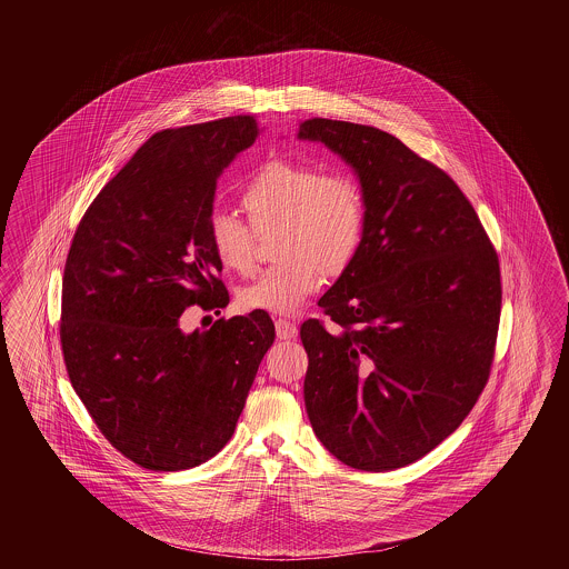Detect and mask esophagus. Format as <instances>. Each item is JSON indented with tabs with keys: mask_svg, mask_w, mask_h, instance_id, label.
<instances>
[{
	"mask_svg": "<svg viewBox=\"0 0 569 569\" xmlns=\"http://www.w3.org/2000/svg\"><path fill=\"white\" fill-rule=\"evenodd\" d=\"M276 331L279 340H292L298 336V328L293 326L292 321H286V319H277Z\"/></svg>",
	"mask_w": 569,
	"mask_h": 569,
	"instance_id": "34e87169",
	"label": "esophagus"
}]
</instances>
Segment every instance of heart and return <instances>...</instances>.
<instances>
[{
    "mask_svg": "<svg viewBox=\"0 0 569 569\" xmlns=\"http://www.w3.org/2000/svg\"><path fill=\"white\" fill-rule=\"evenodd\" d=\"M241 207L257 231L281 227L277 254L283 257L241 290L246 310L292 315L319 290L323 271H345L365 238L367 208L359 183L346 172H321L307 162H267L243 188ZM208 240L224 269H254V236L238 217L212 212Z\"/></svg>",
    "mask_w": 569,
    "mask_h": 569,
    "instance_id": "b5f03b06",
    "label": "heart"
}]
</instances>
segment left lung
Listing matches in <instances>:
<instances>
[{"label": "left lung", "mask_w": 569, "mask_h": 569, "mask_svg": "<svg viewBox=\"0 0 569 569\" xmlns=\"http://www.w3.org/2000/svg\"><path fill=\"white\" fill-rule=\"evenodd\" d=\"M359 179L367 223L355 260L300 328L305 405L329 452L362 471L415 463L461 426L486 386L499 331V257L463 191L400 139L310 119Z\"/></svg>", "instance_id": "left-lung-1"}]
</instances>
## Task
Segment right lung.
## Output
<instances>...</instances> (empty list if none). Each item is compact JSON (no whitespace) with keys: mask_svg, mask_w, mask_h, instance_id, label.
I'll use <instances>...</instances> for the list:
<instances>
[{"mask_svg":"<svg viewBox=\"0 0 569 569\" xmlns=\"http://www.w3.org/2000/svg\"><path fill=\"white\" fill-rule=\"evenodd\" d=\"M252 117L164 129L87 208L62 279L60 340L74 392L110 445L152 471L207 463L233 436L276 326L262 310L183 331L229 302L208 240L217 181Z\"/></svg>","mask_w":569,"mask_h":569,"instance_id":"1","label":"right lung"}]
</instances>
